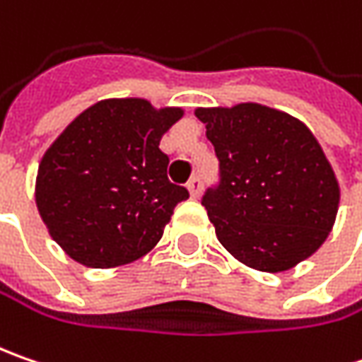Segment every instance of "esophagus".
<instances>
[{"label": "esophagus", "mask_w": 362, "mask_h": 362, "mask_svg": "<svg viewBox=\"0 0 362 362\" xmlns=\"http://www.w3.org/2000/svg\"><path fill=\"white\" fill-rule=\"evenodd\" d=\"M187 189H189V193H191V197H193V199H197V197L202 195V189H203L202 179H199V177H193V179L187 183Z\"/></svg>", "instance_id": "34e87169"}]
</instances>
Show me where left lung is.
<instances>
[{
	"mask_svg": "<svg viewBox=\"0 0 362 362\" xmlns=\"http://www.w3.org/2000/svg\"><path fill=\"white\" fill-rule=\"evenodd\" d=\"M219 159L203 195L219 243L259 272L292 270L327 242L341 187L322 146L296 117L257 103L195 108Z\"/></svg>",
	"mask_w": 362,
	"mask_h": 362,
	"instance_id": "8db88e82",
	"label": "left lung"
}]
</instances>
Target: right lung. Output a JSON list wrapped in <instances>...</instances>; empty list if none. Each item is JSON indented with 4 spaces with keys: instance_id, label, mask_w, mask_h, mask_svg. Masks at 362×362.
<instances>
[{
    "instance_id": "1",
    "label": "right lung",
    "mask_w": 362,
    "mask_h": 362,
    "mask_svg": "<svg viewBox=\"0 0 362 362\" xmlns=\"http://www.w3.org/2000/svg\"><path fill=\"white\" fill-rule=\"evenodd\" d=\"M181 106L105 98L82 110L46 148L35 205L52 240L88 268H117L151 252L189 191L167 177L163 134Z\"/></svg>"
}]
</instances>
